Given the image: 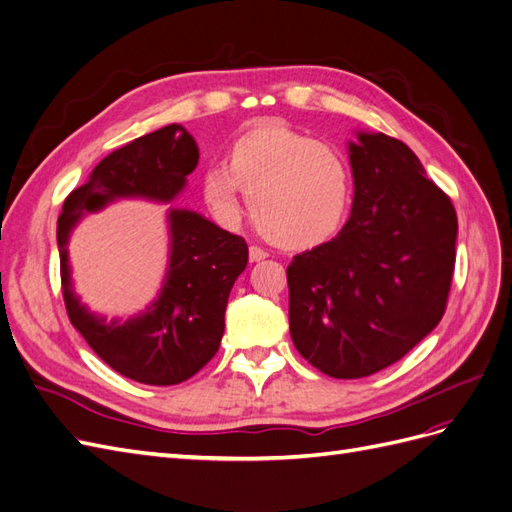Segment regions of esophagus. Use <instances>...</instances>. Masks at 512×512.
I'll use <instances>...</instances> for the list:
<instances>
[{
    "label": "esophagus",
    "instance_id": "1",
    "mask_svg": "<svg viewBox=\"0 0 512 512\" xmlns=\"http://www.w3.org/2000/svg\"><path fill=\"white\" fill-rule=\"evenodd\" d=\"M265 258H267L265 250H260V247H256V245L250 247V262H260V260H265Z\"/></svg>",
    "mask_w": 512,
    "mask_h": 512
}]
</instances>
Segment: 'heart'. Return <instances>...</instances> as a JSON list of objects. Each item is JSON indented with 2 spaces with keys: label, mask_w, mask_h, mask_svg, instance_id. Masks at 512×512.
Masks as SVG:
<instances>
[{
  "label": "heart",
  "mask_w": 512,
  "mask_h": 512,
  "mask_svg": "<svg viewBox=\"0 0 512 512\" xmlns=\"http://www.w3.org/2000/svg\"><path fill=\"white\" fill-rule=\"evenodd\" d=\"M200 190L224 226L239 222L243 192L260 235L297 252L327 243L342 228L352 200V170L335 145L280 121H260L232 141L226 168L205 170Z\"/></svg>",
  "instance_id": "obj_1"
}]
</instances>
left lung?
<instances>
[{
	"label": "left lung",
	"mask_w": 512,
	"mask_h": 512,
	"mask_svg": "<svg viewBox=\"0 0 512 512\" xmlns=\"http://www.w3.org/2000/svg\"><path fill=\"white\" fill-rule=\"evenodd\" d=\"M348 158V222L286 269L294 348L342 380L393 365L438 327L457 241L451 198L406 143L356 132Z\"/></svg>",
	"instance_id": "left-lung-1"
}]
</instances>
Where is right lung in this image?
<instances>
[{"mask_svg":"<svg viewBox=\"0 0 512 512\" xmlns=\"http://www.w3.org/2000/svg\"><path fill=\"white\" fill-rule=\"evenodd\" d=\"M196 164L194 138L179 123H170L106 156L89 181L70 192L57 220L61 288L70 322L108 367L143 384H179L213 359L224 335L228 294L247 265V243L205 215L170 207L168 267L158 297L128 320H106L76 297L68 241L85 213L115 200H175Z\"/></svg>","mask_w":512,"mask_h":512,"instance_id":"add662e5","label":"right lung"}]
</instances>
